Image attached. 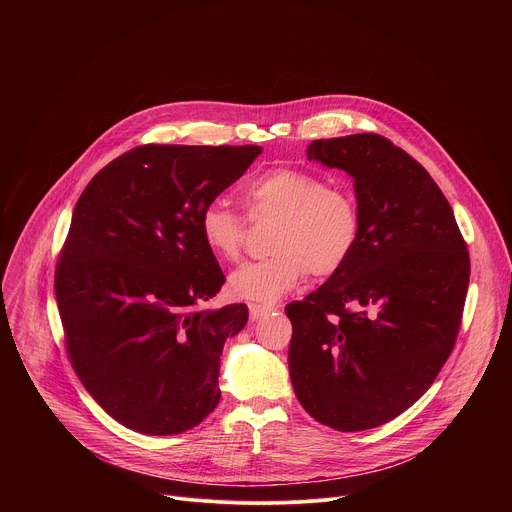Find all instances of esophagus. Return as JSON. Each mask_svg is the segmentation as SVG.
Masks as SVG:
<instances>
[{
    "instance_id": "34e87169",
    "label": "esophagus",
    "mask_w": 512,
    "mask_h": 512,
    "mask_svg": "<svg viewBox=\"0 0 512 512\" xmlns=\"http://www.w3.org/2000/svg\"><path fill=\"white\" fill-rule=\"evenodd\" d=\"M269 312H273V308H267V306H261V304H249V316L253 322L261 320L263 316H267Z\"/></svg>"
}]
</instances>
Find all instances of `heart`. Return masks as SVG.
<instances>
[{"mask_svg":"<svg viewBox=\"0 0 512 512\" xmlns=\"http://www.w3.org/2000/svg\"><path fill=\"white\" fill-rule=\"evenodd\" d=\"M253 221L275 218L269 257L249 261L229 277L235 298L275 302L308 273L330 277L352 257L360 239V208L354 194L328 186L314 172L271 168L245 188ZM198 229L210 253L225 261L241 255L247 218L223 200L208 202L198 216Z\"/></svg>","mask_w":512,"mask_h":512,"instance_id":"1","label":"heart"}]
</instances>
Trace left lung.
<instances>
[{
	"label": "left lung",
	"mask_w": 512,
	"mask_h": 512,
	"mask_svg": "<svg viewBox=\"0 0 512 512\" xmlns=\"http://www.w3.org/2000/svg\"><path fill=\"white\" fill-rule=\"evenodd\" d=\"M308 160L354 178L360 239L338 273L285 306L289 377L322 425L373 429L409 409L452 354L470 255L440 186L387 137L316 139Z\"/></svg>",
	"instance_id": "left-lung-1"
}]
</instances>
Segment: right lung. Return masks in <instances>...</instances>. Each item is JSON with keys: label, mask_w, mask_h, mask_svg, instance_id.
<instances>
[{"label": "right lung", "mask_w": 512, "mask_h": 512, "mask_svg": "<svg viewBox=\"0 0 512 512\" xmlns=\"http://www.w3.org/2000/svg\"><path fill=\"white\" fill-rule=\"evenodd\" d=\"M259 154L139 145L107 164L72 212L54 271L66 354L91 397L133 431L182 433L221 401L223 346L249 310L200 308L227 277L198 216Z\"/></svg>", "instance_id": "add662e5"}]
</instances>
